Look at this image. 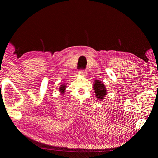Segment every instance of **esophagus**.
Listing matches in <instances>:
<instances>
[{
    "label": "esophagus",
    "mask_w": 158,
    "mask_h": 158,
    "mask_svg": "<svg viewBox=\"0 0 158 158\" xmlns=\"http://www.w3.org/2000/svg\"><path fill=\"white\" fill-rule=\"evenodd\" d=\"M79 74H81V75H82V76H85V74H87V73L85 70H79Z\"/></svg>",
    "instance_id": "34e87169"
}]
</instances>
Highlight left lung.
Wrapping results in <instances>:
<instances>
[{"label": "left lung", "mask_w": 158, "mask_h": 158, "mask_svg": "<svg viewBox=\"0 0 158 158\" xmlns=\"http://www.w3.org/2000/svg\"><path fill=\"white\" fill-rule=\"evenodd\" d=\"M93 89L95 90L96 98L99 100H102L106 95V90L105 85L99 80L95 79L93 84Z\"/></svg>", "instance_id": "obj_1"}]
</instances>
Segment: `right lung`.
<instances>
[{"instance_id": "add662e5", "label": "right lung", "mask_w": 158, "mask_h": 158, "mask_svg": "<svg viewBox=\"0 0 158 158\" xmlns=\"http://www.w3.org/2000/svg\"><path fill=\"white\" fill-rule=\"evenodd\" d=\"M65 89H66V85L65 84L60 85V87L59 88V91L60 92L61 94H63L65 91Z\"/></svg>"}]
</instances>
